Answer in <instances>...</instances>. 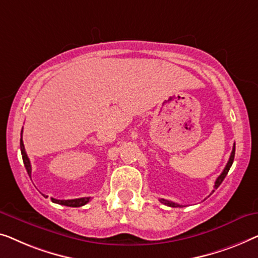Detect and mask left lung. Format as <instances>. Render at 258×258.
I'll use <instances>...</instances> for the list:
<instances>
[{
	"label": "left lung",
	"instance_id": "obj_1",
	"mask_svg": "<svg viewBox=\"0 0 258 258\" xmlns=\"http://www.w3.org/2000/svg\"><path fill=\"white\" fill-rule=\"evenodd\" d=\"M234 157H235V145H234V147H233V151H231V154H230L229 160H228L226 167H224L223 172L221 173V175H220L219 177H217L216 181H215V184H214V188H215V189H217V188H219L220 184L222 183V181L224 180V177L227 176V174H228V172H229L230 167H231V165H233V162H234ZM213 191H215V190H213ZM160 202L164 203V205H166V206H168V207H182V206L177 205V203H175V202L165 200V199H160Z\"/></svg>",
	"mask_w": 258,
	"mask_h": 258
}]
</instances>
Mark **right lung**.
Instances as JSON below:
<instances>
[{
  "label": "right lung",
  "instance_id": "1",
  "mask_svg": "<svg viewBox=\"0 0 258 258\" xmlns=\"http://www.w3.org/2000/svg\"><path fill=\"white\" fill-rule=\"evenodd\" d=\"M20 146H21V153H22V159H23L24 162V167L27 169V172L29 175L31 174V165H30V160H29L27 153H25V148H24V144L23 140H22V132H21V141H20ZM48 198V197H46ZM51 201L58 203V205L61 206H68V207H82L86 205L90 201V198H81V199H74V200H57V199L51 198Z\"/></svg>",
  "mask_w": 258,
  "mask_h": 258
}]
</instances>
